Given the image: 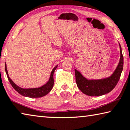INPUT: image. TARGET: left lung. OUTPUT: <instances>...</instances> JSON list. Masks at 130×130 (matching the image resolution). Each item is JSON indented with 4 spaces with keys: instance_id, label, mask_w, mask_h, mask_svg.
Returning <instances> with one entry per match:
<instances>
[{
    "instance_id": "1",
    "label": "left lung",
    "mask_w": 130,
    "mask_h": 130,
    "mask_svg": "<svg viewBox=\"0 0 130 130\" xmlns=\"http://www.w3.org/2000/svg\"><path fill=\"white\" fill-rule=\"evenodd\" d=\"M119 44L120 57V60L110 76L102 79H88L77 70L75 69V81L77 87L82 92L91 96H98L106 94L117 85L123 69V56L121 46Z\"/></svg>"
}]
</instances>
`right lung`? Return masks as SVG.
Here are the masks:
<instances>
[{
	"label": "right lung",
	"instance_id": "1",
	"mask_svg": "<svg viewBox=\"0 0 130 130\" xmlns=\"http://www.w3.org/2000/svg\"><path fill=\"white\" fill-rule=\"evenodd\" d=\"M57 66L53 68L52 71L51 75L48 81L41 87L38 88H23L17 85L14 82L11 80L10 78L8 71L7 70L6 64L5 63V71L6 73L8 79L11 84V85L15 91L18 92L20 94L24 96L29 97V98H41L44 96L46 95L50 92L53 87L54 84V79H53V74L54 72L56 70Z\"/></svg>",
	"mask_w": 130,
	"mask_h": 130
}]
</instances>
